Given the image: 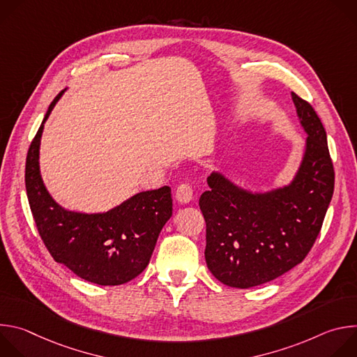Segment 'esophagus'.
Here are the masks:
<instances>
[{
	"label": "esophagus",
	"instance_id": "34e87169",
	"mask_svg": "<svg viewBox=\"0 0 357 357\" xmlns=\"http://www.w3.org/2000/svg\"><path fill=\"white\" fill-rule=\"evenodd\" d=\"M175 197L179 203H182V205H186V203H189L193 197V190L190 188V185L188 183H181L176 189V193H175Z\"/></svg>",
	"mask_w": 357,
	"mask_h": 357
}]
</instances>
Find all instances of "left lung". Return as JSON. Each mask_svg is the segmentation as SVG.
<instances>
[{
    "label": "left lung",
    "mask_w": 357,
    "mask_h": 357,
    "mask_svg": "<svg viewBox=\"0 0 357 357\" xmlns=\"http://www.w3.org/2000/svg\"><path fill=\"white\" fill-rule=\"evenodd\" d=\"M291 94L307 134L292 179L257 190L215 169L208 176L209 190L199 199L206 222V264L227 287L261 285L298 266L314 245L333 195L326 131L312 106Z\"/></svg>",
    "instance_id": "8db88e82"
}]
</instances>
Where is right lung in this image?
<instances>
[{"label":"right lung","mask_w":357,"mask_h":357,"mask_svg":"<svg viewBox=\"0 0 357 357\" xmlns=\"http://www.w3.org/2000/svg\"><path fill=\"white\" fill-rule=\"evenodd\" d=\"M63 93L50 103L26 155L31 212L56 263L89 282L121 285L148 266L158 236L172 216L171 188L137 192L107 212L86 213L61 206L42 179L39 149L45 123Z\"/></svg>","instance_id":"add662e5"}]
</instances>
